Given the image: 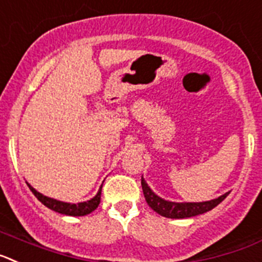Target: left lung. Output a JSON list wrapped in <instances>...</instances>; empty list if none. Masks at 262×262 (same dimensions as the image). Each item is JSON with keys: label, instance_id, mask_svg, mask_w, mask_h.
I'll return each instance as SVG.
<instances>
[{"label": "left lung", "instance_id": "obj_1", "mask_svg": "<svg viewBox=\"0 0 262 262\" xmlns=\"http://www.w3.org/2000/svg\"><path fill=\"white\" fill-rule=\"evenodd\" d=\"M141 186L144 191L145 199L151 210L156 211L161 216L170 217V219H185V217H191V216H196L200 213H204L207 211H211L215 208L219 203L228 196L229 192H226L222 196L216 198V199L208 200V202H199V203H177V202H169L162 198H159L151 191V188L147 186L144 178H141Z\"/></svg>", "mask_w": 262, "mask_h": 262}]
</instances>
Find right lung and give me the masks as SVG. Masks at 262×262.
<instances>
[{
    "label": "right lung",
    "instance_id": "1",
    "mask_svg": "<svg viewBox=\"0 0 262 262\" xmlns=\"http://www.w3.org/2000/svg\"><path fill=\"white\" fill-rule=\"evenodd\" d=\"M29 188L31 190L34 195L38 198L40 203L45 204L47 208L50 210L55 211V212L63 213V215H68V216H84L91 213L92 211H95L97 208V206L100 204V198H101V187H100L99 192L96 194V196H93L91 200H87V202H81V203L77 204H72V203H64V202H60V200L52 199V198L45 196L40 192L35 190L34 187H31L29 183H27Z\"/></svg>",
    "mask_w": 262,
    "mask_h": 262
}]
</instances>
